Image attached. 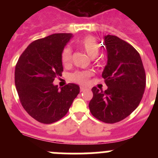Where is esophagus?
Instances as JSON below:
<instances>
[{"mask_svg":"<svg viewBox=\"0 0 158 158\" xmlns=\"http://www.w3.org/2000/svg\"><path fill=\"white\" fill-rule=\"evenodd\" d=\"M85 90H87V88L84 87V86H81V87L80 88V91L81 92H84V91H85Z\"/></svg>","mask_w":158,"mask_h":158,"instance_id":"1","label":"esophagus"}]
</instances>
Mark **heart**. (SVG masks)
Returning a JSON list of instances; mask_svg holds the SVG:
<instances>
[{"instance_id":"heart-1","label":"heart","mask_w":158,"mask_h":158,"mask_svg":"<svg viewBox=\"0 0 158 158\" xmlns=\"http://www.w3.org/2000/svg\"><path fill=\"white\" fill-rule=\"evenodd\" d=\"M77 44L91 58H96L100 52V44L93 36L88 35L79 39L77 40ZM71 58L72 50L69 47H65L62 52V62L63 65H69ZM91 76L92 73L89 71H76L71 75V80L79 84H86Z\"/></svg>"}]
</instances>
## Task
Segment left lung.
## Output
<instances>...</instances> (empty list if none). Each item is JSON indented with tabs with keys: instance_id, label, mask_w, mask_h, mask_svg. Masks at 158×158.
<instances>
[{
	"instance_id": "left-lung-1",
	"label": "left lung",
	"mask_w": 158,
	"mask_h": 158,
	"mask_svg": "<svg viewBox=\"0 0 158 158\" xmlns=\"http://www.w3.org/2000/svg\"><path fill=\"white\" fill-rule=\"evenodd\" d=\"M107 62L102 73L107 89L93 87L89 107L92 115L106 123L119 122L140 104L146 88V73L139 52L115 35L104 36Z\"/></svg>"
}]
</instances>
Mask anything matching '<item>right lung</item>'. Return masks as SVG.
I'll list each match as a JSON object with an SVG mask.
<instances>
[{"label":"right lung","mask_w":158,"mask_h":158,"mask_svg":"<svg viewBox=\"0 0 158 158\" xmlns=\"http://www.w3.org/2000/svg\"><path fill=\"white\" fill-rule=\"evenodd\" d=\"M72 37L70 33H58L32 42L16 65L15 85L20 103L42 123H53L65 116L80 93L75 84H68L61 90L53 84L62 75V52Z\"/></svg>","instance_id":"obj_1"}]
</instances>
